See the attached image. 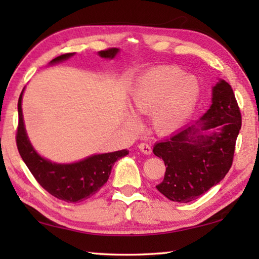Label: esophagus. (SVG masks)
Here are the masks:
<instances>
[{"label":"esophagus","instance_id":"obj_1","mask_svg":"<svg viewBox=\"0 0 259 259\" xmlns=\"http://www.w3.org/2000/svg\"><path fill=\"white\" fill-rule=\"evenodd\" d=\"M138 148L144 153V154H151L152 153V148L147 143H140L138 145Z\"/></svg>","mask_w":259,"mask_h":259}]
</instances>
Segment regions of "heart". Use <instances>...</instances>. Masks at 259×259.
Listing matches in <instances>:
<instances>
[{"label":"heart","mask_w":259,"mask_h":259,"mask_svg":"<svg viewBox=\"0 0 259 259\" xmlns=\"http://www.w3.org/2000/svg\"><path fill=\"white\" fill-rule=\"evenodd\" d=\"M200 84L194 76L185 75L176 66H160L140 78L131 97V108L137 115L152 114L156 133L170 134L178 129L198 104ZM130 129H138V121L128 117Z\"/></svg>","instance_id":"obj_1"}]
</instances>
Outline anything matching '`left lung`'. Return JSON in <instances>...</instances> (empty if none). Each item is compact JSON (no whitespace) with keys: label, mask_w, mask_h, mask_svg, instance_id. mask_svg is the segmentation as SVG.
<instances>
[{"label":"left lung","mask_w":259,"mask_h":259,"mask_svg":"<svg viewBox=\"0 0 259 259\" xmlns=\"http://www.w3.org/2000/svg\"><path fill=\"white\" fill-rule=\"evenodd\" d=\"M241 122L232 87L221 80L212 89L211 106L196 125L186 126L153 147L165 165L157 191L174 202L187 203L217 185L233 163ZM209 128L210 134H202Z\"/></svg>","instance_id":"obj_1"}]
</instances>
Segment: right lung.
I'll return each mask as SVG.
<instances>
[{"instance_id":"1","label":"right lung","mask_w":259,"mask_h":259,"mask_svg":"<svg viewBox=\"0 0 259 259\" xmlns=\"http://www.w3.org/2000/svg\"><path fill=\"white\" fill-rule=\"evenodd\" d=\"M119 52L116 48H109L99 51L103 58H114ZM73 56V54H64L50 61V64L59 63ZM21 98L18 100V128L16 134L17 148L32 172L36 182L50 193L55 198L63 200L68 203H76L89 199L96 194L111 175L112 168L115 162L129 154L128 150H121L105 154H97L88 157L85 160L72 164H57L43 159L30 145L26 135L23 111H21Z\"/></svg>"}]
</instances>
